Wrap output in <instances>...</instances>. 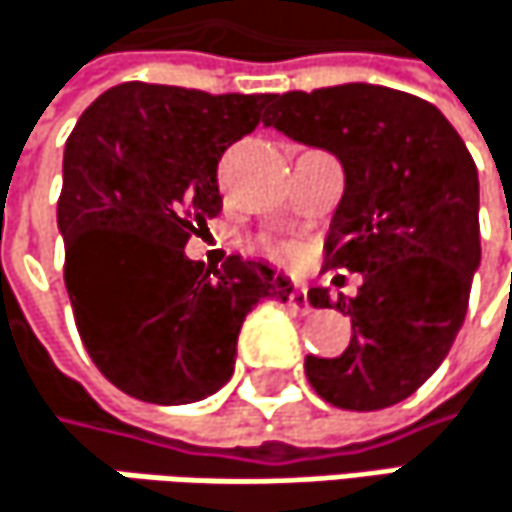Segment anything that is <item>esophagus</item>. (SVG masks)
I'll return each instance as SVG.
<instances>
[{
	"label": "esophagus",
	"mask_w": 512,
	"mask_h": 512,
	"mask_svg": "<svg viewBox=\"0 0 512 512\" xmlns=\"http://www.w3.org/2000/svg\"><path fill=\"white\" fill-rule=\"evenodd\" d=\"M288 306H291V312H300V315H306V312H312V303H309V294H306V288H294L291 294H288Z\"/></svg>",
	"instance_id": "34e87169"
}]
</instances>
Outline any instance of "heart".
I'll use <instances>...</instances> for the list:
<instances>
[{
	"mask_svg": "<svg viewBox=\"0 0 512 512\" xmlns=\"http://www.w3.org/2000/svg\"><path fill=\"white\" fill-rule=\"evenodd\" d=\"M286 253H291V250H286Z\"/></svg>",
	"mask_w": 512,
	"mask_h": 512,
	"instance_id": "b5f03b06",
	"label": "heart"
}]
</instances>
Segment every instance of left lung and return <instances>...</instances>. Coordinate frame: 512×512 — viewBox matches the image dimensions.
Returning a JSON list of instances; mask_svg holds the SVG:
<instances>
[{"label": "left lung", "instance_id": "left-lung-1", "mask_svg": "<svg viewBox=\"0 0 512 512\" xmlns=\"http://www.w3.org/2000/svg\"><path fill=\"white\" fill-rule=\"evenodd\" d=\"M265 126L333 153L345 194L327 232V268L362 274L342 309L351 345L336 359L306 356L312 389L342 410H386L410 398L448 356L480 265L478 167L445 114L383 85L277 94Z\"/></svg>", "mask_w": 512, "mask_h": 512}]
</instances>
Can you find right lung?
I'll use <instances>...</instances> for the list:
<instances>
[{"instance_id":"1","label":"right lung","mask_w":512,"mask_h":512,"mask_svg":"<svg viewBox=\"0 0 512 512\" xmlns=\"http://www.w3.org/2000/svg\"><path fill=\"white\" fill-rule=\"evenodd\" d=\"M274 94H206L123 82L94 99L64 147L58 229L76 327L105 380L147 404L215 395L235 368L238 330L291 283L229 256L206 271L185 256L221 215L218 161Z\"/></svg>"}]
</instances>
